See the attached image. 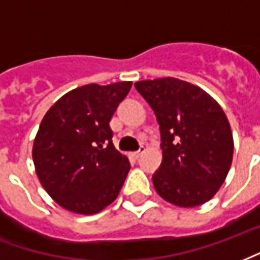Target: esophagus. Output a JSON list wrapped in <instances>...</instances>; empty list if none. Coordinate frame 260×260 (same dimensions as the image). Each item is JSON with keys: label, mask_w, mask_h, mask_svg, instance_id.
I'll return each mask as SVG.
<instances>
[{"label": "esophagus", "mask_w": 260, "mask_h": 260, "mask_svg": "<svg viewBox=\"0 0 260 260\" xmlns=\"http://www.w3.org/2000/svg\"><path fill=\"white\" fill-rule=\"evenodd\" d=\"M145 147H140L139 150H138V151H134V153H131V157H134V158H139L140 155L143 154V153H145Z\"/></svg>", "instance_id": "34e87169"}]
</instances>
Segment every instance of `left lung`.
Returning <instances> with one entry per match:
<instances>
[{"mask_svg":"<svg viewBox=\"0 0 260 260\" xmlns=\"http://www.w3.org/2000/svg\"><path fill=\"white\" fill-rule=\"evenodd\" d=\"M135 88L154 111L161 132L155 191L180 208L209 201L228 176L234 151L223 109L200 86L174 77L138 81Z\"/></svg>","mask_w":260,"mask_h":260,"instance_id":"left-lung-1","label":"left lung"}]
</instances>
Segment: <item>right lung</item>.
Here are the masks:
<instances>
[{"mask_svg": "<svg viewBox=\"0 0 260 260\" xmlns=\"http://www.w3.org/2000/svg\"><path fill=\"white\" fill-rule=\"evenodd\" d=\"M131 86V81L78 86L42 118L32 145L36 174L69 212H101L120 193L131 164L113 145L109 122Z\"/></svg>", "mask_w": 260, "mask_h": 260, "instance_id": "add662e5", "label": "right lung"}]
</instances>
